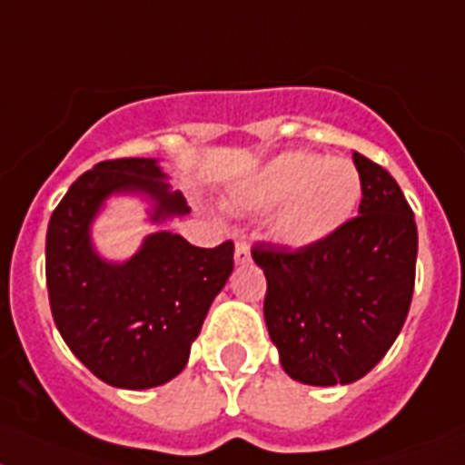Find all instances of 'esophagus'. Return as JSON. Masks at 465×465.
Listing matches in <instances>:
<instances>
[{
	"mask_svg": "<svg viewBox=\"0 0 465 465\" xmlns=\"http://www.w3.org/2000/svg\"><path fill=\"white\" fill-rule=\"evenodd\" d=\"M235 263L237 266H244V263H249V247L244 244V242H237L235 244Z\"/></svg>",
	"mask_w": 465,
	"mask_h": 465,
	"instance_id": "obj_1",
	"label": "esophagus"
}]
</instances>
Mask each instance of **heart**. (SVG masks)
Here are the masks:
<instances>
[{
	"mask_svg": "<svg viewBox=\"0 0 465 465\" xmlns=\"http://www.w3.org/2000/svg\"><path fill=\"white\" fill-rule=\"evenodd\" d=\"M361 194V173L351 161L304 152L275 156L235 187V197L249 209H275L268 235L290 249L316 247L337 235Z\"/></svg>",
	"mask_w": 465,
	"mask_h": 465,
	"instance_id": "obj_1",
	"label": "heart"
}]
</instances>
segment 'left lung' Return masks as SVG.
Masks as SVG:
<instances>
[{"mask_svg":"<svg viewBox=\"0 0 465 465\" xmlns=\"http://www.w3.org/2000/svg\"><path fill=\"white\" fill-rule=\"evenodd\" d=\"M359 216L309 249L256 244L268 335L297 382L349 385L387 354L411 306L418 230L397 180L354 152Z\"/></svg>","mask_w":465,"mask_h":465,"instance_id":"8db88e82","label":"left lung"}]
</instances>
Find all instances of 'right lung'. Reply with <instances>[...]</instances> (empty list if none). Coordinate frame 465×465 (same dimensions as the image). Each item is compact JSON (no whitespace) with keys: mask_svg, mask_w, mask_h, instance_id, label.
Masks as SVG:
<instances>
[{"mask_svg":"<svg viewBox=\"0 0 465 465\" xmlns=\"http://www.w3.org/2000/svg\"><path fill=\"white\" fill-rule=\"evenodd\" d=\"M116 197L140 199L147 223L159 228L190 213L159 159L102 161L83 173L49 218V304L64 342L102 382L149 390L187 366L209 306L232 273L235 244L202 249L156 230L128 259H106L92 228Z\"/></svg>","mask_w":465,"mask_h":465,"instance_id":"obj_1","label":"right lung"}]
</instances>
